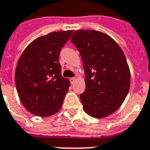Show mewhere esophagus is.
<instances>
[{"instance_id": "34e87169", "label": "esophagus", "mask_w": 150, "mask_h": 150, "mask_svg": "<svg viewBox=\"0 0 150 150\" xmlns=\"http://www.w3.org/2000/svg\"><path fill=\"white\" fill-rule=\"evenodd\" d=\"M75 78H71L70 79V82L71 84H73V83L75 82Z\"/></svg>"}]
</instances>
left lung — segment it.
<instances>
[{
	"mask_svg": "<svg viewBox=\"0 0 150 150\" xmlns=\"http://www.w3.org/2000/svg\"><path fill=\"white\" fill-rule=\"evenodd\" d=\"M71 41L82 57L86 90L80 95L83 110L102 118L121 107L130 88L131 75L123 50L107 34L78 30Z\"/></svg>",
	"mask_w": 150,
	"mask_h": 150,
	"instance_id": "obj_1",
	"label": "left lung"
}]
</instances>
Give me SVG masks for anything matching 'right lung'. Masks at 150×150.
Segmentation results:
<instances>
[{
	"label": "right lung",
	"mask_w": 150,
	"mask_h": 150,
	"mask_svg": "<svg viewBox=\"0 0 150 150\" xmlns=\"http://www.w3.org/2000/svg\"><path fill=\"white\" fill-rule=\"evenodd\" d=\"M73 30L40 36L27 47L18 61L15 86L30 113L48 117L61 109L70 82L61 75L59 55Z\"/></svg>",
	"instance_id": "obj_1"
}]
</instances>
